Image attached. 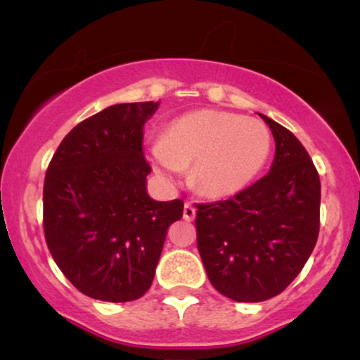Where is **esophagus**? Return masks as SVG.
Returning <instances> with one entry per match:
<instances>
[{"label": "esophagus", "mask_w": 360, "mask_h": 360, "mask_svg": "<svg viewBox=\"0 0 360 360\" xmlns=\"http://www.w3.org/2000/svg\"><path fill=\"white\" fill-rule=\"evenodd\" d=\"M183 217L186 221H193L194 217H196V208H194L193 203H184V212H183Z\"/></svg>", "instance_id": "obj_1"}]
</instances>
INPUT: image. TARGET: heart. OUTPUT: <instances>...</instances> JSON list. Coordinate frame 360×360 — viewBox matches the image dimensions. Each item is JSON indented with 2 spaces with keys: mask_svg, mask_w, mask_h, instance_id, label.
I'll list each match as a JSON object with an SVG mask.
<instances>
[{
  "mask_svg": "<svg viewBox=\"0 0 360 360\" xmlns=\"http://www.w3.org/2000/svg\"><path fill=\"white\" fill-rule=\"evenodd\" d=\"M271 154L262 122L218 110H198L169 123L162 142L150 148L155 172L174 181L193 166L189 184L201 196L230 198L249 186Z\"/></svg>",
  "mask_w": 360,
  "mask_h": 360,
  "instance_id": "heart-1",
  "label": "heart"
}]
</instances>
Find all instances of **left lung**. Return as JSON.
I'll return each mask as SVG.
<instances>
[{"label":"left lung","mask_w":360,"mask_h":360,"mask_svg":"<svg viewBox=\"0 0 360 360\" xmlns=\"http://www.w3.org/2000/svg\"><path fill=\"white\" fill-rule=\"evenodd\" d=\"M272 166L233 198L196 205L198 250L210 283L238 303L278 296L300 274L320 230V177L307 148L266 115Z\"/></svg>","instance_id":"obj_1"}]
</instances>
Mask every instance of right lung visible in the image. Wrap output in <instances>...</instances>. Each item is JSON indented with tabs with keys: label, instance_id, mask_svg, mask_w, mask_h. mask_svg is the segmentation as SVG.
<instances>
[{
	"label": "right lung",
	"instance_id": "right-lung-1",
	"mask_svg": "<svg viewBox=\"0 0 360 360\" xmlns=\"http://www.w3.org/2000/svg\"><path fill=\"white\" fill-rule=\"evenodd\" d=\"M159 101L120 103L65 135L44 183V232L64 276L89 298L125 303L154 281L181 200L147 193L143 125Z\"/></svg>",
	"mask_w": 360,
	"mask_h": 360
}]
</instances>
